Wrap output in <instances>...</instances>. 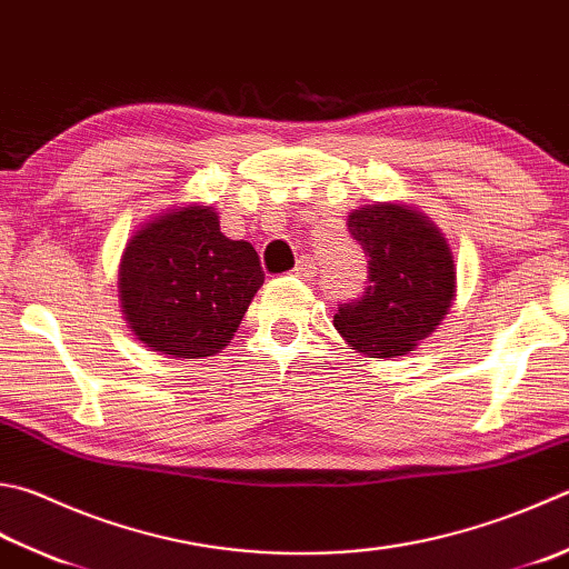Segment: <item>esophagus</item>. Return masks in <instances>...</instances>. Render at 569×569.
Wrapping results in <instances>:
<instances>
[{"label": "esophagus", "mask_w": 569, "mask_h": 569, "mask_svg": "<svg viewBox=\"0 0 569 569\" xmlns=\"http://www.w3.org/2000/svg\"><path fill=\"white\" fill-rule=\"evenodd\" d=\"M292 274L302 277V280H312V277L317 274V262L312 260V257H299V262L292 270Z\"/></svg>", "instance_id": "esophagus-1"}]
</instances>
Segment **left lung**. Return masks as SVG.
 Returning <instances> with one entry per match:
<instances>
[{
    "instance_id": "8db88e82",
    "label": "left lung",
    "mask_w": 569,
    "mask_h": 569,
    "mask_svg": "<svg viewBox=\"0 0 569 569\" xmlns=\"http://www.w3.org/2000/svg\"><path fill=\"white\" fill-rule=\"evenodd\" d=\"M347 224L369 262L367 287L337 307L335 327L367 357H401L431 335L451 307V250L421 212L403 206L359 208Z\"/></svg>"
}]
</instances>
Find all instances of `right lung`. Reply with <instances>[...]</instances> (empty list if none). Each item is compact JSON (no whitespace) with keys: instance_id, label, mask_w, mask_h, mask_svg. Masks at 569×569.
Masks as SVG:
<instances>
[{"instance_id":"1","label":"right lung","mask_w":569,"mask_h":569,"mask_svg":"<svg viewBox=\"0 0 569 569\" xmlns=\"http://www.w3.org/2000/svg\"><path fill=\"white\" fill-rule=\"evenodd\" d=\"M262 282L252 244L224 238L216 212L202 206L166 212L138 230L118 272L136 337L176 359L228 347Z\"/></svg>"}]
</instances>
